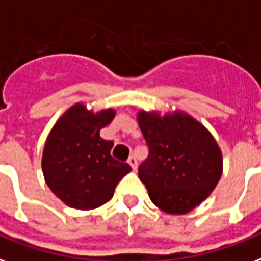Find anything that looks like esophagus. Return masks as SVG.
<instances>
[{"label":"esophagus","mask_w":261,"mask_h":261,"mask_svg":"<svg viewBox=\"0 0 261 261\" xmlns=\"http://www.w3.org/2000/svg\"><path fill=\"white\" fill-rule=\"evenodd\" d=\"M128 164H130L131 167H133V170H137V167H138V162H137V159H135V156H130L128 157Z\"/></svg>","instance_id":"1"}]
</instances>
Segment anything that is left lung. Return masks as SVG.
<instances>
[{
    "mask_svg": "<svg viewBox=\"0 0 261 261\" xmlns=\"http://www.w3.org/2000/svg\"><path fill=\"white\" fill-rule=\"evenodd\" d=\"M149 154L138 168L150 200L167 214L182 215L205 200L222 176V153L201 123L180 112L138 113Z\"/></svg>",
    "mask_w": 261,
    "mask_h": 261,
    "instance_id": "obj_1",
    "label": "left lung"
}]
</instances>
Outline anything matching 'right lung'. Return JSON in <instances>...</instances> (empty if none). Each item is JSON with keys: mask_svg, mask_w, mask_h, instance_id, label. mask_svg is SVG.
I'll return each mask as SVG.
<instances>
[{"mask_svg": "<svg viewBox=\"0 0 261 261\" xmlns=\"http://www.w3.org/2000/svg\"><path fill=\"white\" fill-rule=\"evenodd\" d=\"M113 116V109L93 113L76 104L60 117L47 137L42 156L45 180L68 206L93 210L108 202L116 185L131 171L127 163L111 156L112 141L99 137V130Z\"/></svg>", "mask_w": 261, "mask_h": 261, "instance_id": "obj_1", "label": "right lung"}]
</instances>
